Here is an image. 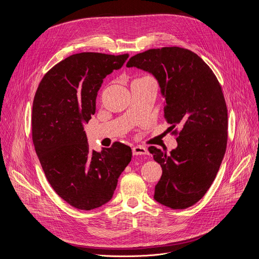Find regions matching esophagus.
<instances>
[{
  "label": "esophagus",
  "instance_id": "1",
  "mask_svg": "<svg viewBox=\"0 0 259 259\" xmlns=\"http://www.w3.org/2000/svg\"><path fill=\"white\" fill-rule=\"evenodd\" d=\"M132 153H133V156H139V155H147V150L145 149L144 146H134L132 149Z\"/></svg>",
  "mask_w": 259,
  "mask_h": 259
}]
</instances>
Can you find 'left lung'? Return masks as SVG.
I'll use <instances>...</instances> for the list:
<instances>
[{
    "label": "left lung",
    "instance_id": "left-lung-1",
    "mask_svg": "<svg viewBox=\"0 0 259 259\" xmlns=\"http://www.w3.org/2000/svg\"><path fill=\"white\" fill-rule=\"evenodd\" d=\"M127 67L149 71L158 80L165 98L164 116L176 125L177 147L149 151L163 170L155 200L171 209L199 202L214 181L228 143V108L212 69L191 50L180 47L150 49L132 56Z\"/></svg>",
    "mask_w": 259,
    "mask_h": 259
}]
</instances>
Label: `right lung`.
Wrapping results in <instances>:
<instances>
[{
	"mask_svg": "<svg viewBox=\"0 0 259 259\" xmlns=\"http://www.w3.org/2000/svg\"><path fill=\"white\" fill-rule=\"evenodd\" d=\"M129 54H73L42 79L32 103L34 150L47 180L70 206L92 210L113 198L118 178L130 163V146L115 142L91 151L84 131L95 114L103 79L123 66Z\"/></svg>",
	"mask_w": 259,
	"mask_h": 259,
	"instance_id": "obj_1",
	"label": "right lung"
}]
</instances>
